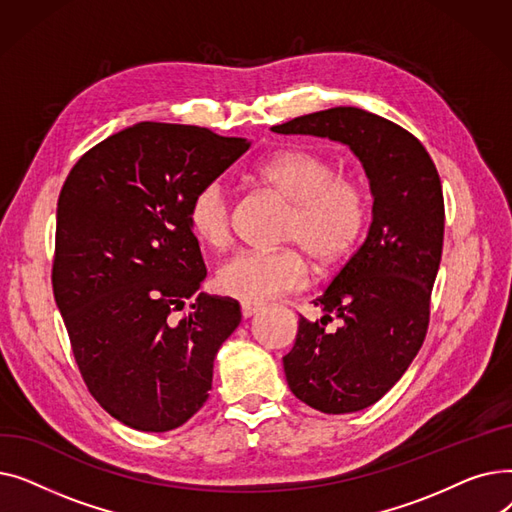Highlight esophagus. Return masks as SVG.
Instances as JSON below:
<instances>
[{"label":"esophagus","mask_w":512,"mask_h":512,"mask_svg":"<svg viewBox=\"0 0 512 512\" xmlns=\"http://www.w3.org/2000/svg\"><path fill=\"white\" fill-rule=\"evenodd\" d=\"M261 307L257 305V303H242L240 305V311H242V317L245 319H249V317H253L257 311H259Z\"/></svg>","instance_id":"1"}]
</instances>
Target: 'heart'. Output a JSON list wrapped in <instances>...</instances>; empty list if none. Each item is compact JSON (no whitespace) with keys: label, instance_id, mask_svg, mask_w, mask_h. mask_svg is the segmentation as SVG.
Returning a JSON list of instances; mask_svg holds the SVG:
<instances>
[{"label":"heart","instance_id":"obj_1","mask_svg":"<svg viewBox=\"0 0 512 512\" xmlns=\"http://www.w3.org/2000/svg\"><path fill=\"white\" fill-rule=\"evenodd\" d=\"M251 178L261 191L286 203L276 240L288 247L242 251L228 259L215 274L222 292L245 303L274 299L305 284L302 252L317 272H330L357 249L369 220L365 186L353 176L336 174L328 157L282 149L255 164ZM186 222L201 245L213 251L230 245L232 205L220 180L197 188L186 207Z\"/></svg>","mask_w":512,"mask_h":512}]
</instances>
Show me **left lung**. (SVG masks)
I'll use <instances>...</instances> for the list:
<instances>
[{
	"instance_id": "8db88e82",
	"label": "left lung",
	"mask_w": 512,
	"mask_h": 512,
	"mask_svg": "<svg viewBox=\"0 0 512 512\" xmlns=\"http://www.w3.org/2000/svg\"><path fill=\"white\" fill-rule=\"evenodd\" d=\"M272 130L348 145L371 184L365 242L313 301L324 317L301 315L297 340L282 359L288 388L305 405L328 415L355 413L402 378L425 340L444 242L442 182L417 137L359 107H332ZM332 314L341 326L330 333Z\"/></svg>"
}]
</instances>
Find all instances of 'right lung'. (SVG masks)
Returning a JSON list of instances; mask_svg holds the SVG:
<instances>
[{
	"mask_svg": "<svg viewBox=\"0 0 512 512\" xmlns=\"http://www.w3.org/2000/svg\"><path fill=\"white\" fill-rule=\"evenodd\" d=\"M249 147L199 126L139 122L89 149L62 186L53 297L89 392L132 429L159 434L191 419L240 324L234 299L197 294L207 270L186 207Z\"/></svg>",
	"mask_w": 512,
	"mask_h": 512,
	"instance_id": "obj_1",
	"label": "right lung"
}]
</instances>
